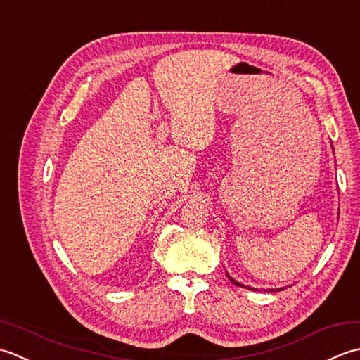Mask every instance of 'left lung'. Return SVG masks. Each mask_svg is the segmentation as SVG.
<instances>
[{
    "mask_svg": "<svg viewBox=\"0 0 360 360\" xmlns=\"http://www.w3.org/2000/svg\"><path fill=\"white\" fill-rule=\"evenodd\" d=\"M229 278H230V276H229ZM230 280H231V281H233L234 284H236V285H240V288H242V284H239L238 281H234V280H233V278H230ZM281 290H283V289H281Z\"/></svg>",
    "mask_w": 360,
    "mask_h": 360,
    "instance_id": "1",
    "label": "left lung"
}]
</instances>
